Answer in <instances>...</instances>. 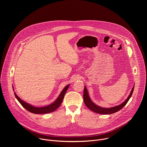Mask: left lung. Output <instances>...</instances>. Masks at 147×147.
I'll return each instance as SVG.
<instances>
[{
  "label": "left lung",
  "instance_id": "1",
  "mask_svg": "<svg viewBox=\"0 0 147 147\" xmlns=\"http://www.w3.org/2000/svg\"><path fill=\"white\" fill-rule=\"evenodd\" d=\"M134 89V86H133L129 95L128 96L127 98L122 104H121L118 106H114V107H110V108H104V107H102L98 105H96L94 103H93L91 99L89 97L87 89H86V86H84V94H83L84 103L90 110H91L92 111H93L95 113H97L98 114H105V115L111 114H113V113L118 111L119 110L122 109L127 104V103L128 102V100H129V98H131V97L132 94Z\"/></svg>",
  "mask_w": 147,
  "mask_h": 147
}]
</instances>
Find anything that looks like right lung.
<instances>
[{
    "mask_svg": "<svg viewBox=\"0 0 147 147\" xmlns=\"http://www.w3.org/2000/svg\"><path fill=\"white\" fill-rule=\"evenodd\" d=\"M69 86V84L67 85L66 86L64 87V88L61 92V94H59V96H58L57 99L53 103H52L50 105L43 106V107H35L32 105H30V104L25 102V101H22L17 96V94L15 93H14V94H15L16 98L19 101V102L21 104V105L29 112L34 113V114H47V113H49L54 111L55 110H57L60 106V105H61V104L63 101L64 96Z\"/></svg>",
    "mask_w": 147,
    "mask_h": 147,
    "instance_id": "obj_1",
    "label": "right lung"
}]
</instances>
